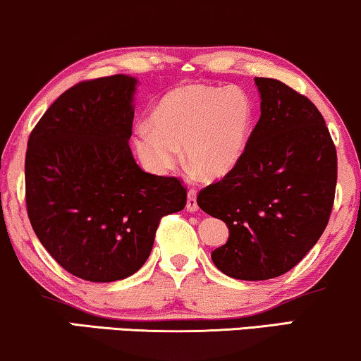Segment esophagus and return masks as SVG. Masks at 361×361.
<instances>
[{
    "label": "esophagus",
    "mask_w": 361,
    "mask_h": 361,
    "mask_svg": "<svg viewBox=\"0 0 361 361\" xmlns=\"http://www.w3.org/2000/svg\"><path fill=\"white\" fill-rule=\"evenodd\" d=\"M187 210H199V205H197V189H194V187H190L189 192H187Z\"/></svg>",
    "instance_id": "obj_1"
}]
</instances>
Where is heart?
Returning <instances> with one entry per match:
<instances>
[{"label":"heart","mask_w":361,"mask_h":361,"mask_svg":"<svg viewBox=\"0 0 361 361\" xmlns=\"http://www.w3.org/2000/svg\"><path fill=\"white\" fill-rule=\"evenodd\" d=\"M255 108L240 87L185 85L167 93L154 108L149 125L133 136L142 166L167 174L185 159L210 179H220L240 164L248 146Z\"/></svg>","instance_id":"heart-1"}]
</instances>
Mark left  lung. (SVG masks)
<instances>
[{
	"instance_id": "left-lung-1",
	"label": "left lung",
	"mask_w": 361,
	"mask_h": 361,
	"mask_svg": "<svg viewBox=\"0 0 361 361\" xmlns=\"http://www.w3.org/2000/svg\"><path fill=\"white\" fill-rule=\"evenodd\" d=\"M255 82L261 116L245 156L197 195L230 230L212 261L245 281L278 278L309 253L329 224L337 185V149L317 106L276 78Z\"/></svg>"
}]
</instances>
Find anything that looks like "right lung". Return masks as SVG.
I'll return each mask as SVG.
<instances>
[{
  "label": "right lung",
  "instance_id": "1",
  "mask_svg": "<svg viewBox=\"0 0 361 361\" xmlns=\"http://www.w3.org/2000/svg\"><path fill=\"white\" fill-rule=\"evenodd\" d=\"M136 78L83 80L29 135L26 209L34 233L68 273L92 283L135 274L162 216L185 207L177 177L147 174L130 149Z\"/></svg>",
  "mask_w": 361,
  "mask_h": 361
}]
</instances>
